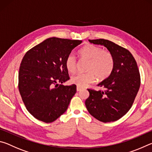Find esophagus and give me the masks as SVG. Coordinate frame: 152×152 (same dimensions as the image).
I'll return each instance as SVG.
<instances>
[{
    "label": "esophagus",
    "instance_id": "34e87169",
    "mask_svg": "<svg viewBox=\"0 0 152 152\" xmlns=\"http://www.w3.org/2000/svg\"><path fill=\"white\" fill-rule=\"evenodd\" d=\"M82 88H81V87H80V86H77V88H76V90H77V91H80L81 90H82Z\"/></svg>",
    "mask_w": 152,
    "mask_h": 152
}]
</instances>
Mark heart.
<instances>
[{"instance_id": "b5f03b06", "label": "heart", "mask_w": 152, "mask_h": 152, "mask_svg": "<svg viewBox=\"0 0 152 152\" xmlns=\"http://www.w3.org/2000/svg\"><path fill=\"white\" fill-rule=\"evenodd\" d=\"M82 58L89 60L85 73H78L71 78L73 84L80 87H85L94 82L96 78L99 80H104L113 72L115 66L113 56L109 51L101 48L88 44L79 51ZM66 67L70 72H75L77 68V60L73 53L69 54L66 59Z\"/></svg>"}]
</instances>
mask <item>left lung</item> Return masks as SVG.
<instances>
[{
  "label": "left lung",
  "instance_id": "obj_1",
  "mask_svg": "<svg viewBox=\"0 0 152 152\" xmlns=\"http://www.w3.org/2000/svg\"><path fill=\"white\" fill-rule=\"evenodd\" d=\"M88 41L106 47L113 56L115 66L109 77L98 84L104 91L88 89L90 95L85 101L86 107L100 121H115L131 109L140 89L141 78L137 62L129 51L109 40Z\"/></svg>",
  "mask_w": 152,
  "mask_h": 152
}]
</instances>
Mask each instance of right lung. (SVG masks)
Masks as SVG:
<instances>
[{"instance_id": "right-lung-1", "label": "right lung", "mask_w": 152, "mask_h": 152, "mask_svg": "<svg viewBox=\"0 0 152 152\" xmlns=\"http://www.w3.org/2000/svg\"><path fill=\"white\" fill-rule=\"evenodd\" d=\"M81 40L51 37L27 51L20 63L19 91L28 111L50 123L66 112L76 86L59 85L70 79L66 59Z\"/></svg>"}]
</instances>
